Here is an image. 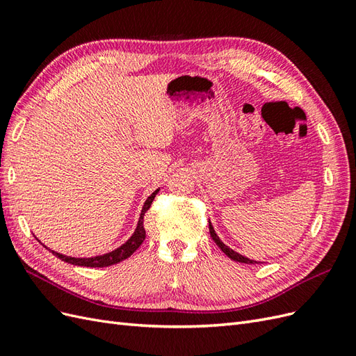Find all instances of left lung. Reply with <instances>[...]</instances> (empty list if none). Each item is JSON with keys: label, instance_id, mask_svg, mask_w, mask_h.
<instances>
[{"label": "left lung", "instance_id": "1", "mask_svg": "<svg viewBox=\"0 0 356 356\" xmlns=\"http://www.w3.org/2000/svg\"><path fill=\"white\" fill-rule=\"evenodd\" d=\"M209 233H211V238L213 239V242H215V243L218 245L220 250H221L225 255H227L229 258H232V260H234V261H239V263H245V264H255V263H257V261H254V260H250V258H246V257L241 255L239 252L233 251L232 248H229L227 245L222 243V242H221V239H220L218 236H217V233H215V230H213V227H212L211 221H209Z\"/></svg>", "mask_w": 356, "mask_h": 356}]
</instances>
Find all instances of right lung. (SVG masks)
Instances as JSON below:
<instances>
[{
  "mask_svg": "<svg viewBox=\"0 0 356 356\" xmlns=\"http://www.w3.org/2000/svg\"><path fill=\"white\" fill-rule=\"evenodd\" d=\"M157 193H159V188L154 193H152V196H148V199L145 200L144 207H143L141 215H139V221H138V225H136L134 234L122 246H118L117 250H114L111 252H106L104 255H96V257H90V258H75V257L62 255L59 252L51 251L53 255H56L58 258H60V260L65 263H70L74 266H83V267H108V266H113V264H117V263L126 260V258L131 257L138 250V248L141 246V243L145 239L144 215L149 209V207H152V203H153Z\"/></svg>",
  "mask_w": 356,
  "mask_h": 356,
  "instance_id": "1",
  "label": "right lung"
}]
</instances>
